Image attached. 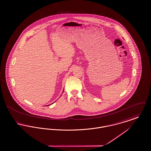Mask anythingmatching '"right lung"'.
I'll list each match as a JSON object with an SVG mask.
<instances>
[{
  "instance_id": "obj_1",
  "label": "right lung",
  "mask_w": 151,
  "mask_h": 151,
  "mask_svg": "<svg viewBox=\"0 0 151 151\" xmlns=\"http://www.w3.org/2000/svg\"><path fill=\"white\" fill-rule=\"evenodd\" d=\"M50 105H51V104H50Z\"/></svg>"
}]
</instances>
